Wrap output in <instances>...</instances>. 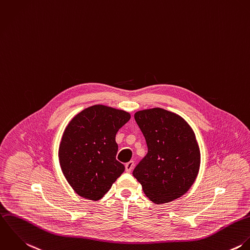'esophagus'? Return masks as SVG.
Masks as SVG:
<instances>
[{"label":"esophagus","mask_w":250,"mask_h":250,"mask_svg":"<svg viewBox=\"0 0 250 250\" xmlns=\"http://www.w3.org/2000/svg\"><path fill=\"white\" fill-rule=\"evenodd\" d=\"M134 165H135L134 161H130V162H128V163L125 165V169H126V171H127V172H131V170H132V169H133V167H134Z\"/></svg>","instance_id":"esophagus-1"}]
</instances>
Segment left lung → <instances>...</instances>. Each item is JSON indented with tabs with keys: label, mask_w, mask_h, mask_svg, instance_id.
Here are the masks:
<instances>
[{
	"label": "left lung",
	"mask_w": 250,
	"mask_h": 250,
	"mask_svg": "<svg viewBox=\"0 0 250 250\" xmlns=\"http://www.w3.org/2000/svg\"><path fill=\"white\" fill-rule=\"evenodd\" d=\"M135 120L148 152L133 175L146 197L160 205L184 195L195 182L201 164L196 135L180 115L161 107L139 110Z\"/></svg>",
	"instance_id": "left-lung-1"
}]
</instances>
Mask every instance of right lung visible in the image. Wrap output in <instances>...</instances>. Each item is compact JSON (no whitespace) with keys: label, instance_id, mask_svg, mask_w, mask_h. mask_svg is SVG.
Here are the masks:
<instances>
[{"label":"right lung","instance_id":"1","mask_svg":"<svg viewBox=\"0 0 250 250\" xmlns=\"http://www.w3.org/2000/svg\"><path fill=\"white\" fill-rule=\"evenodd\" d=\"M130 118L125 110L95 104L69 122L58 157L65 178L79 196L100 200L124 171V165L116 160L115 136Z\"/></svg>","mask_w":250,"mask_h":250}]
</instances>
